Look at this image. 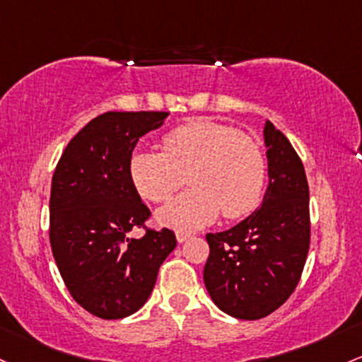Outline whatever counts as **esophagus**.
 Listing matches in <instances>:
<instances>
[{
    "mask_svg": "<svg viewBox=\"0 0 362 362\" xmlns=\"http://www.w3.org/2000/svg\"><path fill=\"white\" fill-rule=\"evenodd\" d=\"M190 239V233H185V232H177V242H185Z\"/></svg>",
    "mask_w": 362,
    "mask_h": 362,
    "instance_id": "34e87169",
    "label": "esophagus"
}]
</instances>
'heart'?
I'll return each mask as SVG.
<instances>
[{
	"instance_id": "obj_1",
	"label": "heart",
	"mask_w": 362,
	"mask_h": 362,
	"mask_svg": "<svg viewBox=\"0 0 362 362\" xmlns=\"http://www.w3.org/2000/svg\"><path fill=\"white\" fill-rule=\"evenodd\" d=\"M163 151L137 149L129 177L144 199L166 201L184 184L189 189L156 213L158 223L192 232L225 218L254 211L266 187V158L256 141L233 127L196 120L163 136Z\"/></svg>"
}]
</instances>
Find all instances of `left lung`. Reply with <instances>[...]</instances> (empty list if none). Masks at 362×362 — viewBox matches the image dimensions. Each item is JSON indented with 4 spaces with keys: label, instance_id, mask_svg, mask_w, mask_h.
I'll use <instances>...</instances> for the list:
<instances>
[{
    "label": "left lung",
    "instance_id": "obj_1",
    "mask_svg": "<svg viewBox=\"0 0 362 362\" xmlns=\"http://www.w3.org/2000/svg\"><path fill=\"white\" fill-rule=\"evenodd\" d=\"M268 187L251 216L208 233L204 285L213 303L239 320L272 315L296 291L309 251V187L288 139L266 120Z\"/></svg>",
    "mask_w": 362,
    "mask_h": 362
}]
</instances>
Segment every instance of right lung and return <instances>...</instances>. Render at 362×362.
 Segmentation results:
<instances>
[{"label":"right lung","mask_w":362,"mask_h":362,"mask_svg":"<svg viewBox=\"0 0 362 362\" xmlns=\"http://www.w3.org/2000/svg\"><path fill=\"white\" fill-rule=\"evenodd\" d=\"M166 111H108L69 142L51 182L49 242L66 288L90 315L120 320L149 299L158 269L177 245L172 230L141 228L149 209L129 177L137 141Z\"/></svg>","instance_id":"right-lung-1"}]
</instances>
